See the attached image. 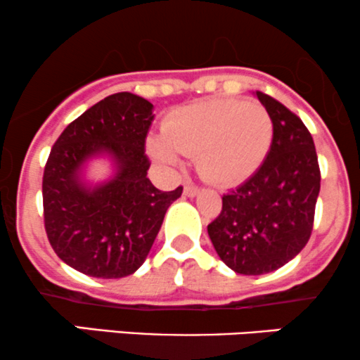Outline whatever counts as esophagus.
Segmentation results:
<instances>
[{
  "label": "esophagus",
  "mask_w": 360,
  "mask_h": 360,
  "mask_svg": "<svg viewBox=\"0 0 360 360\" xmlns=\"http://www.w3.org/2000/svg\"><path fill=\"white\" fill-rule=\"evenodd\" d=\"M184 193H185V195H187V197H195L197 193H199V188H197L195 185L187 184V185H185V187H184Z\"/></svg>",
  "instance_id": "obj_1"
}]
</instances>
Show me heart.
I'll return each instance as SVG.
<instances>
[{"mask_svg":"<svg viewBox=\"0 0 360 360\" xmlns=\"http://www.w3.org/2000/svg\"><path fill=\"white\" fill-rule=\"evenodd\" d=\"M163 136L151 137L148 149L165 165L179 163V153L195 156L200 176L231 187L253 175L267 156L272 119L258 102L207 100L173 112Z\"/></svg>","mask_w":360,"mask_h":360,"instance_id":"1","label":"heart"}]
</instances>
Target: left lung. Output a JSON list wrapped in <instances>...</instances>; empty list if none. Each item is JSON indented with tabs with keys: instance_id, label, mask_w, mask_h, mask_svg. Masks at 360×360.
Masks as SVG:
<instances>
[{
	"instance_id": "8db88e82",
	"label": "left lung",
	"mask_w": 360,
	"mask_h": 360,
	"mask_svg": "<svg viewBox=\"0 0 360 360\" xmlns=\"http://www.w3.org/2000/svg\"><path fill=\"white\" fill-rule=\"evenodd\" d=\"M257 96L272 119V144L262 167L223 195V211L207 226L221 260L243 276L274 272L304 248L321 180L302 120L272 96Z\"/></svg>"
}]
</instances>
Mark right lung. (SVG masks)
Instances as JSON below:
<instances>
[{"mask_svg": "<svg viewBox=\"0 0 360 360\" xmlns=\"http://www.w3.org/2000/svg\"><path fill=\"white\" fill-rule=\"evenodd\" d=\"M153 119L146 98L114 93L72 120L51 149L42 179L46 233L60 260L84 276L134 274L181 195V187L161 192L148 179L144 144ZM96 155H108L116 173L90 186L82 168Z\"/></svg>", "mask_w": 360, "mask_h": 360, "instance_id": "1", "label": "right lung"}]
</instances>
